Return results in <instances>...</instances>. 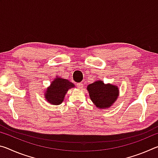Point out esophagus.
<instances>
[{"instance_id": "esophagus-1", "label": "esophagus", "mask_w": 158, "mask_h": 158, "mask_svg": "<svg viewBox=\"0 0 158 158\" xmlns=\"http://www.w3.org/2000/svg\"><path fill=\"white\" fill-rule=\"evenodd\" d=\"M77 86H78L79 89H81L83 87V83H79V84H77Z\"/></svg>"}]
</instances>
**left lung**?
Listing matches in <instances>:
<instances>
[{"mask_svg":"<svg viewBox=\"0 0 158 158\" xmlns=\"http://www.w3.org/2000/svg\"><path fill=\"white\" fill-rule=\"evenodd\" d=\"M90 100L98 108H107L112 105L117 99L118 89L117 86L105 84L98 81L88 85Z\"/></svg>","mask_w":158,"mask_h":158,"instance_id":"left-lung-1","label":"left lung"}]
</instances>
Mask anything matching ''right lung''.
<instances>
[{"mask_svg":"<svg viewBox=\"0 0 158 158\" xmlns=\"http://www.w3.org/2000/svg\"><path fill=\"white\" fill-rule=\"evenodd\" d=\"M74 86L69 81L65 79L56 78L47 90L46 98L47 102L54 105L62 103L68 89Z\"/></svg>","mask_w":158,"mask_h":158,"instance_id":"obj_1","label":"right lung"}]
</instances>
